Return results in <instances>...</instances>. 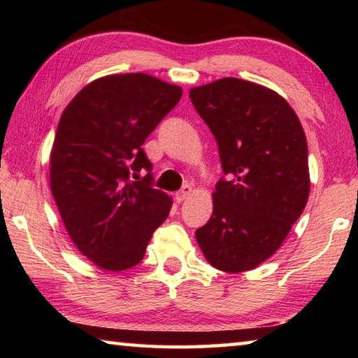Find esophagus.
<instances>
[{"mask_svg":"<svg viewBox=\"0 0 358 358\" xmlns=\"http://www.w3.org/2000/svg\"><path fill=\"white\" fill-rule=\"evenodd\" d=\"M191 192H192V187L189 185H185L177 194H175V197H177L178 202H183V201H186L187 197L191 196Z\"/></svg>","mask_w":358,"mask_h":358,"instance_id":"obj_1","label":"esophagus"}]
</instances>
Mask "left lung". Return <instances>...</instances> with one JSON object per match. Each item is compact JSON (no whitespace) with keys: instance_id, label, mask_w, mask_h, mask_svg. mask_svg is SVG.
Here are the masks:
<instances>
[{"instance_id":"left-lung-1","label":"left lung","mask_w":358,"mask_h":358,"mask_svg":"<svg viewBox=\"0 0 358 358\" xmlns=\"http://www.w3.org/2000/svg\"><path fill=\"white\" fill-rule=\"evenodd\" d=\"M189 98L215 137L224 172L197 243L217 270H251L275 254L306 205L305 132L280 94L241 78L192 88Z\"/></svg>"}]
</instances>
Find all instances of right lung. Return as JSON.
Segmentation results:
<instances>
[{
	"label": "right lung",
	"instance_id": "1",
	"mask_svg": "<svg viewBox=\"0 0 358 358\" xmlns=\"http://www.w3.org/2000/svg\"><path fill=\"white\" fill-rule=\"evenodd\" d=\"M181 93L141 72L107 76L85 87L62 115L50 155L52 194L74 245L101 268L137 265L169 216L172 201L153 187L142 145Z\"/></svg>",
	"mask_w": 358,
	"mask_h": 358
}]
</instances>
